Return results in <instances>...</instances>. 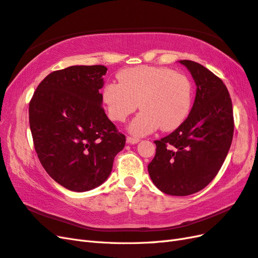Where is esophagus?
Returning a JSON list of instances; mask_svg holds the SVG:
<instances>
[{
	"mask_svg": "<svg viewBox=\"0 0 258 258\" xmlns=\"http://www.w3.org/2000/svg\"><path fill=\"white\" fill-rule=\"evenodd\" d=\"M140 141V139L139 138H134V137H127V143L128 144H136Z\"/></svg>",
	"mask_w": 258,
	"mask_h": 258,
	"instance_id": "esophagus-1",
	"label": "esophagus"
}]
</instances>
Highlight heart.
Masks as SVG:
<instances>
[{"label": "heart", "instance_id": "heart-1", "mask_svg": "<svg viewBox=\"0 0 258 258\" xmlns=\"http://www.w3.org/2000/svg\"><path fill=\"white\" fill-rule=\"evenodd\" d=\"M119 83L107 82L102 101L108 117L122 122L140 106L142 109L129 124V131L145 136L161 127L175 130L190 114L193 88L183 74L166 67L139 66L118 74Z\"/></svg>", "mask_w": 258, "mask_h": 258}]
</instances>
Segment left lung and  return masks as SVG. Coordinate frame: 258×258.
I'll use <instances>...</instances> for the list:
<instances>
[{"label":"left lung","instance_id":"obj_1","mask_svg":"<svg viewBox=\"0 0 258 258\" xmlns=\"http://www.w3.org/2000/svg\"><path fill=\"white\" fill-rule=\"evenodd\" d=\"M180 62L196 81V100L184 122L154 141L156 153L148 170L162 192L185 197L204 189L218 173L232 142L234 120L222 80L199 62Z\"/></svg>","mask_w":258,"mask_h":258}]
</instances>
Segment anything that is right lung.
I'll return each mask as SVG.
<instances>
[{
    "mask_svg": "<svg viewBox=\"0 0 258 258\" xmlns=\"http://www.w3.org/2000/svg\"><path fill=\"white\" fill-rule=\"evenodd\" d=\"M103 65L71 66L47 75L29 103L39 161L52 179L75 192L105 181L126 137L102 107Z\"/></svg>",
    "mask_w": 258,
    "mask_h": 258,
    "instance_id": "1",
    "label": "right lung"
}]
</instances>
